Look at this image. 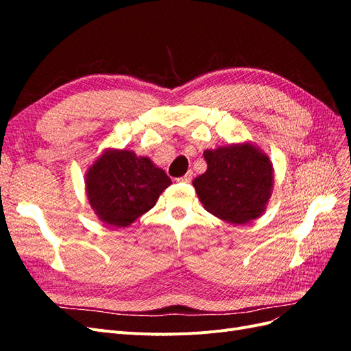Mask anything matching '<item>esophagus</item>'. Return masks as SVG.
Returning <instances> with one entry per match:
<instances>
[{
    "mask_svg": "<svg viewBox=\"0 0 351 351\" xmlns=\"http://www.w3.org/2000/svg\"><path fill=\"white\" fill-rule=\"evenodd\" d=\"M192 177H193V173L192 171H187L183 177H178L177 182H180V183H190V182H192Z\"/></svg>",
    "mask_w": 351,
    "mask_h": 351,
    "instance_id": "esophagus-1",
    "label": "esophagus"
}]
</instances>
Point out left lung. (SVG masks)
Wrapping results in <instances>:
<instances>
[{
  "mask_svg": "<svg viewBox=\"0 0 351 351\" xmlns=\"http://www.w3.org/2000/svg\"><path fill=\"white\" fill-rule=\"evenodd\" d=\"M208 168L193 180L204 208L230 224L259 218L272 196L274 167L269 156L252 142L204 152Z\"/></svg>",
  "mask_w": 351,
  "mask_h": 351,
  "instance_id": "left-lung-1",
  "label": "left lung"
}]
</instances>
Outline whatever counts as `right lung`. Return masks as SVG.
<instances>
[{"instance_id": "right-lung-1", "label": "right lung", "mask_w": 351, "mask_h": 351, "mask_svg": "<svg viewBox=\"0 0 351 351\" xmlns=\"http://www.w3.org/2000/svg\"><path fill=\"white\" fill-rule=\"evenodd\" d=\"M173 184L151 158L129 149H105L84 174L89 205L104 224L130 226L152 209L164 190Z\"/></svg>"}]
</instances>
